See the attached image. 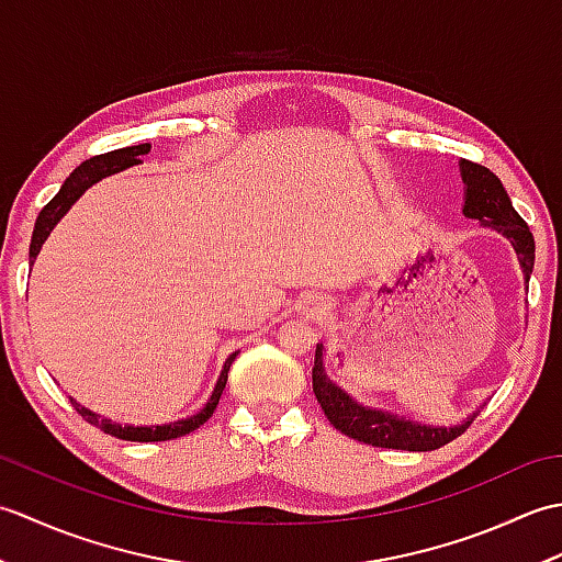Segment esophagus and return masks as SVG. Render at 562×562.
Instances as JSON below:
<instances>
[{
    "label": "esophagus",
    "mask_w": 562,
    "mask_h": 562,
    "mask_svg": "<svg viewBox=\"0 0 562 562\" xmlns=\"http://www.w3.org/2000/svg\"><path fill=\"white\" fill-rule=\"evenodd\" d=\"M326 312V304H312V314H316V316H321V314H324Z\"/></svg>",
    "instance_id": "esophagus-1"
}]
</instances>
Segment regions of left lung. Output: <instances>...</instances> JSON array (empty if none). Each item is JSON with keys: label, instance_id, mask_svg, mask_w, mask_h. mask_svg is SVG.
Wrapping results in <instances>:
<instances>
[{"label": "left lung", "instance_id": "8db88e82", "mask_svg": "<svg viewBox=\"0 0 562 562\" xmlns=\"http://www.w3.org/2000/svg\"><path fill=\"white\" fill-rule=\"evenodd\" d=\"M461 176L465 183V205L463 214L471 220H481V224L493 226V229L503 232L512 246H515L524 274L533 270V236L529 232L527 222H524L517 210L512 207V200L507 190L499 183V178L485 169V166L475 161H461ZM314 393L321 403V411L328 417V423L340 429L342 435L350 439L364 441V445L381 447V449H403V451H435L439 447L449 445L457 437H461L473 417H469L459 427H427L411 420H403L391 413H381L364 408V405L355 403L348 393L338 389L326 376L324 369V345H316L314 355Z\"/></svg>", "mask_w": 562, "mask_h": 562}]
</instances>
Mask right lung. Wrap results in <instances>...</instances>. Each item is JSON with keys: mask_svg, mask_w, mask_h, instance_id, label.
<instances>
[{"mask_svg": "<svg viewBox=\"0 0 562 562\" xmlns=\"http://www.w3.org/2000/svg\"><path fill=\"white\" fill-rule=\"evenodd\" d=\"M149 151V142H145V145H135V147H123V149H115V151H109V154H99V157H91L83 164H79L75 171L69 173L67 181L63 183V188H59V193L47 202V205L41 210L38 220H35V229H33V236H31V248H29V258L31 262L35 260V256L41 254V246L47 238V234L53 232V226L63 220V214L71 207V202H75L83 190H87L89 186H93L97 181H101V178L111 176V173H117L127 169V166H133L139 161L142 154ZM234 352L229 360L224 362V369L220 374V381L217 386H214L212 396L207 401L205 408H202L198 415L193 417H186V420H178V423H171V425H157V427H133V425H113L111 420H103L101 415L91 413L87 408H81V405L77 401L75 408L77 413L83 417V420L101 427L105 435H113L117 439H127V441H166V439H176V437H183V435H190L193 429H198L200 425H205L214 408H217V403L222 398V391L226 386V376H229V367L232 362L236 360Z\"/></svg>", "mask_w": 562, "mask_h": 562, "instance_id": "add662e5", "label": "right lung"}]
</instances>
